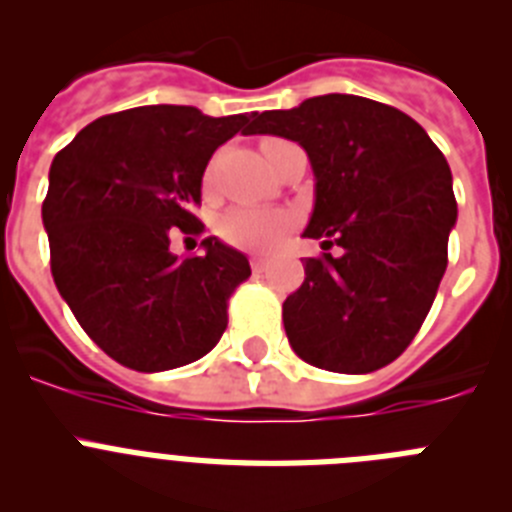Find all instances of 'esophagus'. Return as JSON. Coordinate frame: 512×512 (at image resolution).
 I'll return each mask as SVG.
<instances>
[{"label":"esophagus","instance_id":"34e87169","mask_svg":"<svg viewBox=\"0 0 512 512\" xmlns=\"http://www.w3.org/2000/svg\"><path fill=\"white\" fill-rule=\"evenodd\" d=\"M266 266H269V261H266L264 256H251V269L256 271V274L266 271Z\"/></svg>","mask_w":512,"mask_h":512}]
</instances>
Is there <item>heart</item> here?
Segmentation results:
<instances>
[{
	"instance_id": "b5f03b06",
	"label": "heart",
	"mask_w": 512,
	"mask_h": 512,
	"mask_svg": "<svg viewBox=\"0 0 512 512\" xmlns=\"http://www.w3.org/2000/svg\"><path fill=\"white\" fill-rule=\"evenodd\" d=\"M277 140L279 138H264L261 148H269ZM292 225H295V217L287 210L241 205L220 217L217 230L230 246L246 248V251H269L292 230Z\"/></svg>"
}]
</instances>
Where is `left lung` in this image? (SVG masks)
<instances>
[{
	"label": "left lung",
	"instance_id": "1",
	"mask_svg": "<svg viewBox=\"0 0 512 512\" xmlns=\"http://www.w3.org/2000/svg\"><path fill=\"white\" fill-rule=\"evenodd\" d=\"M253 117L248 135L305 148L315 174L305 238L341 246L302 264L305 282L282 307L289 343L318 369L377 372L410 346L449 264V164L413 117L354 94Z\"/></svg>",
	"mask_w": 512,
	"mask_h": 512
}]
</instances>
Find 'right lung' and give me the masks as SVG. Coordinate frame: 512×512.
<instances>
[{
  "label": "right lung",
  "mask_w": 512,
  "mask_h": 512,
  "mask_svg": "<svg viewBox=\"0 0 512 512\" xmlns=\"http://www.w3.org/2000/svg\"><path fill=\"white\" fill-rule=\"evenodd\" d=\"M251 125V115L148 104L99 117L53 158L43 202L53 282L117 364L164 372L202 359L223 336L248 259L217 238L189 259L169 246L176 233H205L194 207L207 161Z\"/></svg>",
  "instance_id": "add662e5"
}]
</instances>
